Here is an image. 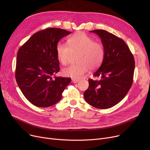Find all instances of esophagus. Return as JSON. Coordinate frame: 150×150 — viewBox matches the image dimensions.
<instances>
[{
  "instance_id": "esophagus-1",
  "label": "esophagus",
  "mask_w": 150,
  "mask_h": 150,
  "mask_svg": "<svg viewBox=\"0 0 150 150\" xmlns=\"http://www.w3.org/2000/svg\"><path fill=\"white\" fill-rule=\"evenodd\" d=\"M79 82V80H78V79H72V82H73L74 83H78Z\"/></svg>"
}]
</instances>
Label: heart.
<instances>
[{"label":"heart","mask_w":150,"mask_h":150,"mask_svg":"<svg viewBox=\"0 0 150 150\" xmlns=\"http://www.w3.org/2000/svg\"><path fill=\"white\" fill-rule=\"evenodd\" d=\"M68 45L58 43L56 45V56L59 62L67 65L71 54L77 53V64L72 65L62 70V74L74 79L81 78L88 70H96L103 62L105 49L101 43L83 32H78L68 40Z\"/></svg>","instance_id":"heart-1"}]
</instances>
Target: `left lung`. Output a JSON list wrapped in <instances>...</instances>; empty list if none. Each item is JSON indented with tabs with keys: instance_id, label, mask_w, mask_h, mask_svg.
Returning <instances> with one entry per match:
<instances>
[{
	"instance_id": "8db88e82",
	"label": "left lung",
	"mask_w": 150,
	"mask_h": 150,
	"mask_svg": "<svg viewBox=\"0 0 150 150\" xmlns=\"http://www.w3.org/2000/svg\"><path fill=\"white\" fill-rule=\"evenodd\" d=\"M101 38L105 57L94 74L100 80H88L89 87L83 94L85 101L98 109H108L120 103L127 94L133 81L134 59L123 40L106 30H91Z\"/></svg>"
}]
</instances>
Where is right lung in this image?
I'll return each instance as SVG.
<instances>
[{"label":"right lung","instance_id":"right-lung-1","mask_svg":"<svg viewBox=\"0 0 150 150\" xmlns=\"http://www.w3.org/2000/svg\"><path fill=\"white\" fill-rule=\"evenodd\" d=\"M70 33L60 28H47L34 33L18 49L16 79L23 94L34 106L56 104L71 82V78L53 77L59 71L56 45Z\"/></svg>","mask_w":150,"mask_h":150}]
</instances>
